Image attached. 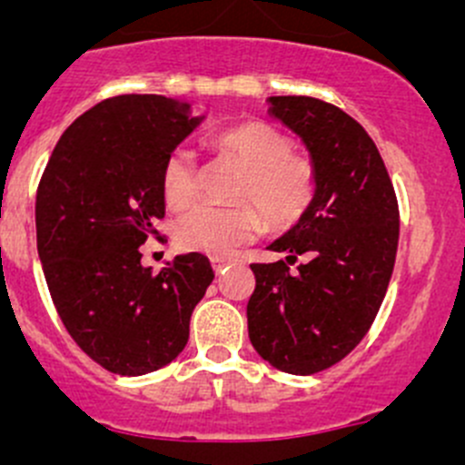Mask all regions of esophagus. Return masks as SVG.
<instances>
[{
	"label": "esophagus",
	"instance_id": "esophagus-1",
	"mask_svg": "<svg viewBox=\"0 0 465 465\" xmlns=\"http://www.w3.org/2000/svg\"><path fill=\"white\" fill-rule=\"evenodd\" d=\"M211 265H213L215 274H220V272H223L224 267L229 265V259H215V256H213V259H211Z\"/></svg>",
	"mask_w": 465,
	"mask_h": 465
}]
</instances>
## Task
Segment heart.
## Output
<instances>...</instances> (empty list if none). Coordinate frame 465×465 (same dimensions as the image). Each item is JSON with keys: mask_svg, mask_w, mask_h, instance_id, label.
I'll return each mask as SVG.
<instances>
[{"mask_svg": "<svg viewBox=\"0 0 465 465\" xmlns=\"http://www.w3.org/2000/svg\"><path fill=\"white\" fill-rule=\"evenodd\" d=\"M211 148L245 168L236 189L238 200L250 204H200L177 223V245L189 252L224 259L250 242L262 229L292 227L303 218L317 191V173L311 159L292 153L288 134L265 121H245L211 139ZM163 200L173 211L191 206L198 198V173L189 150H175L163 163Z\"/></svg>", "mask_w": 465, "mask_h": 465, "instance_id": "heart-1", "label": "heart"}]
</instances>
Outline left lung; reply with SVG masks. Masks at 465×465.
Instances as JSON below:
<instances>
[{
    "label": "left lung",
    "mask_w": 465,
    "mask_h": 465,
    "mask_svg": "<svg viewBox=\"0 0 465 465\" xmlns=\"http://www.w3.org/2000/svg\"><path fill=\"white\" fill-rule=\"evenodd\" d=\"M270 116L306 145L317 173L311 206L254 262L250 341L279 371L311 376L340 362L376 320L398 250V203L367 130L311 96H270ZM303 258L297 271L289 262Z\"/></svg>",
    "instance_id": "8db88e82"
}]
</instances>
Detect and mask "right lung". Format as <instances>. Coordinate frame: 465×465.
Here are the masks:
<instances>
[{
  "mask_svg": "<svg viewBox=\"0 0 465 465\" xmlns=\"http://www.w3.org/2000/svg\"><path fill=\"white\" fill-rule=\"evenodd\" d=\"M203 121L157 94L107 98L64 130L37 186V254L55 311L89 358L119 376L157 371L184 351L213 281L203 254L153 274L139 252L166 213L163 163Z\"/></svg>",
  "mask_w": 465,
  "mask_h": 465,
  "instance_id": "add662e5",
  "label": "right lung"
}]
</instances>
